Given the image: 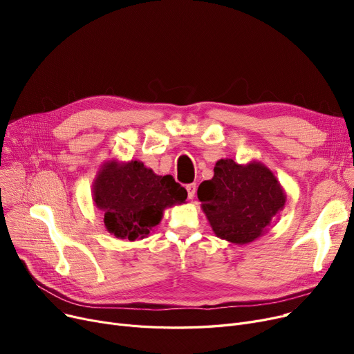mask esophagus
Returning a JSON list of instances; mask_svg holds the SVG:
<instances>
[{
  "label": "esophagus",
  "instance_id": "obj_1",
  "mask_svg": "<svg viewBox=\"0 0 354 354\" xmlns=\"http://www.w3.org/2000/svg\"><path fill=\"white\" fill-rule=\"evenodd\" d=\"M187 191H188V196L189 199H194L195 195H196V183H191L187 187Z\"/></svg>",
  "mask_w": 354,
  "mask_h": 354
}]
</instances>
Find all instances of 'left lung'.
Here are the masks:
<instances>
[{
	"label": "left lung",
	"mask_w": 354,
	"mask_h": 354,
	"mask_svg": "<svg viewBox=\"0 0 354 354\" xmlns=\"http://www.w3.org/2000/svg\"><path fill=\"white\" fill-rule=\"evenodd\" d=\"M198 198L214 234L235 245L263 236L287 201L281 183L264 163L241 165L228 158L215 163L214 178L199 185Z\"/></svg>",
	"instance_id": "left-lung-1"
}]
</instances>
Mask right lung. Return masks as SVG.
Listing matches in <instances>:
<instances>
[{
  "label": "right lung",
  "instance_id": "right-lung-1",
  "mask_svg": "<svg viewBox=\"0 0 354 354\" xmlns=\"http://www.w3.org/2000/svg\"><path fill=\"white\" fill-rule=\"evenodd\" d=\"M93 202L106 230L119 239H142L162 221L163 211L188 196L171 175H156L140 160H107L93 182Z\"/></svg>",
  "mask_w": 354,
  "mask_h": 354
}]
</instances>
